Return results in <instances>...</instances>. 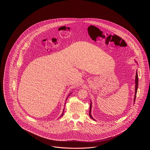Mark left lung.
Instances as JSON below:
<instances>
[{
  "label": "left lung",
  "mask_w": 150,
  "mask_h": 150,
  "mask_svg": "<svg viewBox=\"0 0 150 150\" xmlns=\"http://www.w3.org/2000/svg\"><path fill=\"white\" fill-rule=\"evenodd\" d=\"M135 83H136V86H135V96H134V102L136 100V94H137V88H138V74H137V71H136V79H135ZM91 108H92V105H91H91H90V109H89V116L91 118L94 120V119L93 118L92 115L91 114Z\"/></svg>",
  "instance_id": "left-lung-1"
}]
</instances>
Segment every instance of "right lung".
<instances>
[{"mask_svg": "<svg viewBox=\"0 0 150 150\" xmlns=\"http://www.w3.org/2000/svg\"><path fill=\"white\" fill-rule=\"evenodd\" d=\"M64 110H63V112H64ZM63 114H62V115H61V116H63Z\"/></svg>", "mask_w": 150, "mask_h": 150, "instance_id": "right-lung-1", "label": "right lung"}]
</instances>
